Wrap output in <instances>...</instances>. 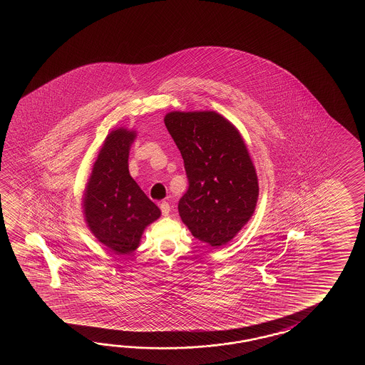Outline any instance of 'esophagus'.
Returning a JSON list of instances; mask_svg holds the SVG:
<instances>
[{"label":"esophagus","mask_w":365,"mask_h":365,"mask_svg":"<svg viewBox=\"0 0 365 365\" xmlns=\"http://www.w3.org/2000/svg\"><path fill=\"white\" fill-rule=\"evenodd\" d=\"M160 210H162V214H163L164 217H168V214H170V211H171V207H170V203L168 202L163 201L160 203Z\"/></svg>","instance_id":"esophagus-1"}]
</instances>
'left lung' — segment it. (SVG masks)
I'll list each match as a JSON object with an SVG mask.
<instances>
[{
	"mask_svg": "<svg viewBox=\"0 0 365 365\" xmlns=\"http://www.w3.org/2000/svg\"><path fill=\"white\" fill-rule=\"evenodd\" d=\"M164 124L187 178L180 217L195 239L222 247L256 209L258 181L247 146L236 128L215 112H171Z\"/></svg>",
	"mask_w": 365,
	"mask_h": 365,
	"instance_id": "1",
	"label": "left lung"
}]
</instances>
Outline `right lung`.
I'll return each instance as SVG.
<instances>
[{
    "instance_id": "right-lung-1",
    "label": "right lung",
    "mask_w": 365,
    "mask_h": 365,
    "mask_svg": "<svg viewBox=\"0 0 365 365\" xmlns=\"http://www.w3.org/2000/svg\"><path fill=\"white\" fill-rule=\"evenodd\" d=\"M134 133H110L93 164L86 187V222L91 232L117 255L135 250L146 225L160 217V210L142 192L128 168Z\"/></svg>"
}]
</instances>
